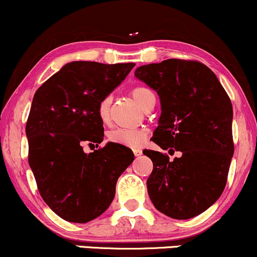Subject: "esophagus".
<instances>
[{
    "instance_id": "34e87169",
    "label": "esophagus",
    "mask_w": 257,
    "mask_h": 257,
    "mask_svg": "<svg viewBox=\"0 0 257 257\" xmlns=\"http://www.w3.org/2000/svg\"><path fill=\"white\" fill-rule=\"evenodd\" d=\"M134 154L136 155V157H140V155H142V151H141L140 148H136V149H134Z\"/></svg>"
}]
</instances>
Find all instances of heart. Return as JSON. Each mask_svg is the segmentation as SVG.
Masks as SVG:
<instances>
[{
    "label": "heart",
    "mask_w": 257,
    "mask_h": 257,
    "mask_svg": "<svg viewBox=\"0 0 257 257\" xmlns=\"http://www.w3.org/2000/svg\"><path fill=\"white\" fill-rule=\"evenodd\" d=\"M132 97L142 108L149 103L154 96V93L147 87H135L131 91ZM109 108H110V98L105 97L98 104V117L103 123L109 121ZM147 138V131L142 128H115L108 134L109 142L121 144V146L131 147V148H138L143 144Z\"/></svg>",
    "instance_id": "b5f03b06"
}]
</instances>
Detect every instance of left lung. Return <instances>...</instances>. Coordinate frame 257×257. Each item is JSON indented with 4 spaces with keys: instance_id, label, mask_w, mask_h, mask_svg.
<instances>
[{
    "instance_id": "left-lung-1",
    "label": "left lung",
    "mask_w": 257,
    "mask_h": 257,
    "mask_svg": "<svg viewBox=\"0 0 257 257\" xmlns=\"http://www.w3.org/2000/svg\"><path fill=\"white\" fill-rule=\"evenodd\" d=\"M135 76L157 91L159 125L153 142L170 154L144 149L153 161L147 180L152 203L176 220H188L221 197L234 153L233 108L216 75L195 60L166 59L142 65Z\"/></svg>"
}]
</instances>
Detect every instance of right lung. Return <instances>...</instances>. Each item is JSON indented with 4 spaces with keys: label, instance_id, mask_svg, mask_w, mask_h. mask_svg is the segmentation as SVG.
<instances>
[{
    "label": "right lung",
    "instance_id": "obj_1",
    "mask_svg": "<svg viewBox=\"0 0 257 257\" xmlns=\"http://www.w3.org/2000/svg\"><path fill=\"white\" fill-rule=\"evenodd\" d=\"M135 65L68 63L34 96L25 127L29 165L42 199L63 220L86 223L102 215L135 159L131 149L116 143L88 154L82 148L103 141L98 104Z\"/></svg>",
    "mask_w": 257,
    "mask_h": 257
}]
</instances>
